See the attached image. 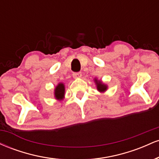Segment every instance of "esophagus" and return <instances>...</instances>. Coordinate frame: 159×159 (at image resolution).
<instances>
[{
    "mask_svg": "<svg viewBox=\"0 0 159 159\" xmlns=\"http://www.w3.org/2000/svg\"><path fill=\"white\" fill-rule=\"evenodd\" d=\"M81 72H74V73L72 74V76H73L74 78H79L81 77Z\"/></svg>",
    "mask_w": 159,
    "mask_h": 159,
    "instance_id": "obj_1",
    "label": "esophagus"
}]
</instances>
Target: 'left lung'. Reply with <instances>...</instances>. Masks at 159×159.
<instances>
[{"label":"left lung","instance_id":"obj_1","mask_svg":"<svg viewBox=\"0 0 159 159\" xmlns=\"http://www.w3.org/2000/svg\"><path fill=\"white\" fill-rule=\"evenodd\" d=\"M94 81L95 83H96V88H97V90L99 91L100 93H104L107 90V86L106 84H103L101 81H98V80L96 79V78H95Z\"/></svg>","mask_w":159,"mask_h":159}]
</instances>
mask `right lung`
Masks as SVG:
<instances>
[{"label": "right lung", "mask_w": 159, "mask_h": 159, "mask_svg": "<svg viewBox=\"0 0 159 159\" xmlns=\"http://www.w3.org/2000/svg\"><path fill=\"white\" fill-rule=\"evenodd\" d=\"M65 95V86L63 83H59L54 89V97L57 100H63Z\"/></svg>", "instance_id": "1"}]
</instances>
